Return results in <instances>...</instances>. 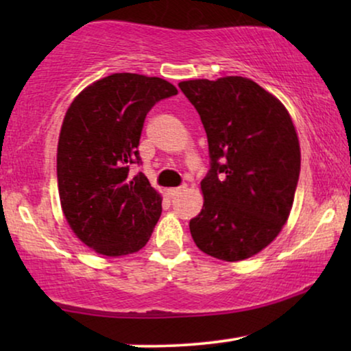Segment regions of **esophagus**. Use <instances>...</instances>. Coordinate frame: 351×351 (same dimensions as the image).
Wrapping results in <instances>:
<instances>
[{
	"label": "esophagus",
	"instance_id": "esophagus-1",
	"mask_svg": "<svg viewBox=\"0 0 351 351\" xmlns=\"http://www.w3.org/2000/svg\"><path fill=\"white\" fill-rule=\"evenodd\" d=\"M184 189H185V185L184 186H179V189H167L166 193H167V196H171V198H174V196L182 193V191H184Z\"/></svg>",
	"mask_w": 351,
	"mask_h": 351
}]
</instances>
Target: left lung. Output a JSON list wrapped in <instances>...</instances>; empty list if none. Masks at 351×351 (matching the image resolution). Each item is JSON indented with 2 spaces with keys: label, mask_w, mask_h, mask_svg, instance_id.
Segmentation results:
<instances>
[{
  "label": "left lung",
  "mask_w": 351,
  "mask_h": 351,
  "mask_svg": "<svg viewBox=\"0 0 351 351\" xmlns=\"http://www.w3.org/2000/svg\"><path fill=\"white\" fill-rule=\"evenodd\" d=\"M179 88L199 113L210 156L191 238L225 262L256 256L280 234L294 203L300 145L291 114L243 76L189 80Z\"/></svg>",
  "instance_id": "left-lung-1"
}]
</instances>
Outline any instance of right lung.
<instances>
[{
  "label": "right lung",
  "instance_id": "add662e5",
  "mask_svg": "<svg viewBox=\"0 0 351 351\" xmlns=\"http://www.w3.org/2000/svg\"><path fill=\"white\" fill-rule=\"evenodd\" d=\"M156 76L113 73L89 84L66 110L57 143V186L76 238L107 257L137 252L161 215V195L142 172L138 141L147 113L176 95Z\"/></svg>",
  "mask_w": 351,
  "mask_h": 351
}]
</instances>
